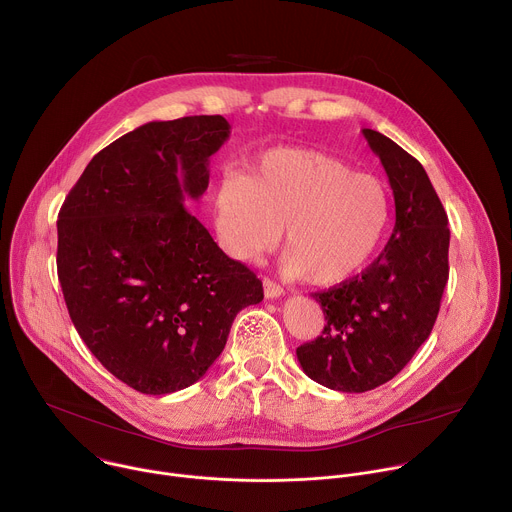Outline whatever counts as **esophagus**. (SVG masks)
<instances>
[{
    "instance_id": "1",
    "label": "esophagus",
    "mask_w": 512,
    "mask_h": 512,
    "mask_svg": "<svg viewBox=\"0 0 512 512\" xmlns=\"http://www.w3.org/2000/svg\"><path fill=\"white\" fill-rule=\"evenodd\" d=\"M263 293L267 299H277L283 295V287L271 279H263Z\"/></svg>"
}]
</instances>
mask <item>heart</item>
Instances as JSON below:
<instances>
[{
	"instance_id": "obj_1",
	"label": "heart",
	"mask_w": 512,
	"mask_h": 512,
	"mask_svg": "<svg viewBox=\"0 0 512 512\" xmlns=\"http://www.w3.org/2000/svg\"><path fill=\"white\" fill-rule=\"evenodd\" d=\"M213 215L221 247L245 263L275 249L285 227L283 271L329 287L372 261L392 221V195L333 154L273 148L249 175L217 185Z\"/></svg>"
}]
</instances>
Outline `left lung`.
<instances>
[{
  "instance_id": "obj_1",
  "label": "left lung",
  "mask_w": 512,
  "mask_h": 512,
  "mask_svg": "<svg viewBox=\"0 0 512 512\" xmlns=\"http://www.w3.org/2000/svg\"><path fill=\"white\" fill-rule=\"evenodd\" d=\"M396 203L394 233L374 263L337 287L311 293L325 327L297 348L317 384L360 394L390 382L426 342L448 283L450 229L424 166L388 136L364 128Z\"/></svg>"
}]
</instances>
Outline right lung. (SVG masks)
Returning <instances> with one entry per match:
<instances>
[{"mask_svg": "<svg viewBox=\"0 0 512 512\" xmlns=\"http://www.w3.org/2000/svg\"><path fill=\"white\" fill-rule=\"evenodd\" d=\"M223 116L146 122L102 148L58 215V279L72 323L96 360L142 394L201 380L237 313L263 299L251 269L229 259L185 209L209 187Z\"/></svg>", "mask_w": 512, "mask_h": 512, "instance_id": "right-lung-1", "label": "right lung"}]
</instances>
